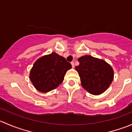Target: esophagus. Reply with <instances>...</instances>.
Masks as SVG:
<instances>
[{
    "label": "esophagus",
    "instance_id": "1",
    "mask_svg": "<svg viewBox=\"0 0 132 132\" xmlns=\"http://www.w3.org/2000/svg\"><path fill=\"white\" fill-rule=\"evenodd\" d=\"M71 66H72V68H74V67H75L74 62H71Z\"/></svg>",
    "mask_w": 132,
    "mask_h": 132
}]
</instances>
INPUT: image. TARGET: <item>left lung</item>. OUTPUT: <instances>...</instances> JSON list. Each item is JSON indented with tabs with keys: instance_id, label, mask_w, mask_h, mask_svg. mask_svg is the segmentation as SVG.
Wrapping results in <instances>:
<instances>
[{
	"instance_id": "obj_1",
	"label": "left lung",
	"mask_w": 132,
	"mask_h": 132,
	"mask_svg": "<svg viewBox=\"0 0 132 132\" xmlns=\"http://www.w3.org/2000/svg\"><path fill=\"white\" fill-rule=\"evenodd\" d=\"M79 65L75 67L80 78L81 85L89 93L98 95L109 88L114 78V71L102 59L84 55L78 59Z\"/></svg>"
}]
</instances>
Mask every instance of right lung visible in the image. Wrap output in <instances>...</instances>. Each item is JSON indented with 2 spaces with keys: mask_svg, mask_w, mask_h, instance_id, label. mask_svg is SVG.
Returning <instances> with one entry per match:
<instances>
[{
  "mask_svg": "<svg viewBox=\"0 0 132 132\" xmlns=\"http://www.w3.org/2000/svg\"><path fill=\"white\" fill-rule=\"evenodd\" d=\"M71 64L66 59L52 52L38 59L30 72V79L37 90L47 93L57 88Z\"/></svg>",
  "mask_w": 132,
  "mask_h": 132,
  "instance_id": "add662e5",
  "label": "right lung"
}]
</instances>
